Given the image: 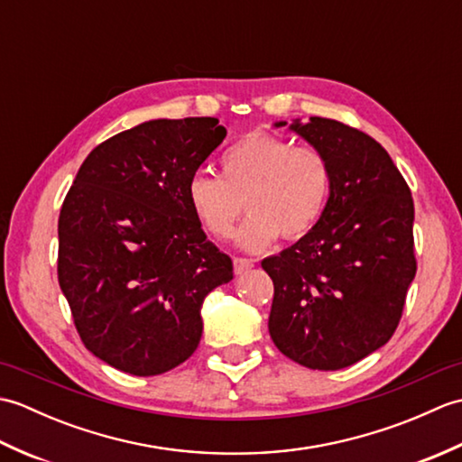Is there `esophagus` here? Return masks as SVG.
Instances as JSON below:
<instances>
[{"label": "esophagus", "instance_id": "1", "mask_svg": "<svg viewBox=\"0 0 462 462\" xmlns=\"http://www.w3.org/2000/svg\"><path fill=\"white\" fill-rule=\"evenodd\" d=\"M254 268V262L248 258H234V273L236 276H242V273H246L248 270Z\"/></svg>", "mask_w": 462, "mask_h": 462}]
</instances>
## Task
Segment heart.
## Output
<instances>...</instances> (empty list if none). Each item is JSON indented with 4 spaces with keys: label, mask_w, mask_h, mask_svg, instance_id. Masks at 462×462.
<instances>
[{
    "label": "heart",
    "mask_w": 462,
    "mask_h": 462,
    "mask_svg": "<svg viewBox=\"0 0 462 462\" xmlns=\"http://www.w3.org/2000/svg\"><path fill=\"white\" fill-rule=\"evenodd\" d=\"M331 192V166L313 146H293L276 134H250L220 156V176L196 172L186 202L216 240L228 238L244 208L236 240L244 250H266L280 238L298 240L316 228Z\"/></svg>",
    "instance_id": "1"
}]
</instances>
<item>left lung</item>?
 <instances>
[{"instance_id":"obj_1","label":"left lung","mask_w":462,"mask_h":462,"mask_svg":"<svg viewBox=\"0 0 462 462\" xmlns=\"http://www.w3.org/2000/svg\"><path fill=\"white\" fill-rule=\"evenodd\" d=\"M290 131L326 154L331 192L316 228L262 260L273 282L268 329L291 361L336 371L385 346L399 326L417 272L415 206L369 134L321 116Z\"/></svg>"}]
</instances>
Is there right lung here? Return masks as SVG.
Here are the masks:
<instances>
[{"instance_id":"right-lung-1","label":"right lung","mask_w":462,"mask_h":462,"mask_svg":"<svg viewBox=\"0 0 462 462\" xmlns=\"http://www.w3.org/2000/svg\"><path fill=\"white\" fill-rule=\"evenodd\" d=\"M226 136L214 116L154 119L95 146L59 214L57 276L95 357L136 377L180 365L202 301L234 276L186 202Z\"/></svg>"}]
</instances>
